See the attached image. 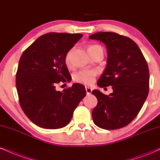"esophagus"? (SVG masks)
I'll use <instances>...</instances> for the list:
<instances>
[{
  "mask_svg": "<svg viewBox=\"0 0 160 160\" xmlns=\"http://www.w3.org/2000/svg\"><path fill=\"white\" fill-rule=\"evenodd\" d=\"M86 94H87V95H90V94L92 93V89L89 87H86Z\"/></svg>",
  "mask_w": 160,
  "mask_h": 160,
  "instance_id": "obj_1",
  "label": "esophagus"
}]
</instances>
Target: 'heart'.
<instances>
[{
  "instance_id": "1",
  "label": "heart",
  "mask_w": 160,
  "mask_h": 160,
  "mask_svg": "<svg viewBox=\"0 0 160 160\" xmlns=\"http://www.w3.org/2000/svg\"><path fill=\"white\" fill-rule=\"evenodd\" d=\"M98 48H101L100 45H92L88 47V51L90 53L93 51L94 49ZM65 62L67 66H69L71 63V51H68L66 53L65 57ZM96 77V72L93 70H82L80 72L75 73L74 75V81L80 82V83L86 84V85H90L95 80Z\"/></svg>"
}]
</instances>
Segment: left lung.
Returning <instances> with one entry per match:
<instances>
[{
    "instance_id": "8db88e82",
    "label": "left lung",
    "mask_w": 160,
    "mask_h": 160,
    "mask_svg": "<svg viewBox=\"0 0 160 160\" xmlns=\"http://www.w3.org/2000/svg\"><path fill=\"white\" fill-rule=\"evenodd\" d=\"M106 45L107 64L98 81L99 87L112 86L106 95L98 90L92 95L98 104L92 118L98 127L106 130L124 128L141 110L149 92V69L141 50L131 38L112 32H99L89 36Z\"/></svg>"
}]
</instances>
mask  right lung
<instances>
[{
  "mask_svg": "<svg viewBox=\"0 0 160 160\" xmlns=\"http://www.w3.org/2000/svg\"><path fill=\"white\" fill-rule=\"evenodd\" d=\"M82 36L49 32L23 52L16 73V88L22 110L37 126L46 129L66 126L86 95L85 87L79 83L62 92L56 90L57 84L70 78L65 57Z\"/></svg>",
  "mask_w": 160,
  "mask_h": 160,
  "instance_id": "1",
  "label": "right lung"
}]
</instances>
